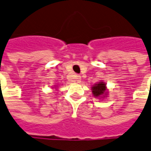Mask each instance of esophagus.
Returning a JSON list of instances; mask_svg holds the SVG:
<instances>
[{"instance_id": "1", "label": "esophagus", "mask_w": 151, "mask_h": 151, "mask_svg": "<svg viewBox=\"0 0 151 151\" xmlns=\"http://www.w3.org/2000/svg\"><path fill=\"white\" fill-rule=\"evenodd\" d=\"M81 76H76V81L79 83V82H81Z\"/></svg>"}]
</instances>
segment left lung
Returning a JSON list of instances; mask_svg holds the SVG:
<instances>
[{
	"mask_svg": "<svg viewBox=\"0 0 151 151\" xmlns=\"http://www.w3.org/2000/svg\"><path fill=\"white\" fill-rule=\"evenodd\" d=\"M92 92L95 98H103L106 95V87L104 82H99L98 84H95L92 87Z\"/></svg>",
	"mask_w": 151,
	"mask_h": 151,
	"instance_id": "obj_1",
	"label": "left lung"
}]
</instances>
